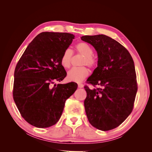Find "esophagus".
<instances>
[{"label":"esophagus","instance_id":"1","mask_svg":"<svg viewBox=\"0 0 152 152\" xmlns=\"http://www.w3.org/2000/svg\"><path fill=\"white\" fill-rule=\"evenodd\" d=\"M78 87H79V88H82V87H84V84L82 83H79L78 84Z\"/></svg>","mask_w":152,"mask_h":152}]
</instances>
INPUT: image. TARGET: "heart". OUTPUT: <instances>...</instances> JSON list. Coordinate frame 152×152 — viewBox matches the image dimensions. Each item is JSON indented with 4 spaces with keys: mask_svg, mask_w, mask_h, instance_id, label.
Returning a JSON list of instances; mask_svg holds the SVG:
<instances>
[{
    "mask_svg": "<svg viewBox=\"0 0 152 152\" xmlns=\"http://www.w3.org/2000/svg\"><path fill=\"white\" fill-rule=\"evenodd\" d=\"M75 50L78 53L83 55L84 58L81 61V65H87L90 68H94L97 64V60L94 57V50L90 45L85 42H80L75 45ZM73 52L70 49L64 50L60 59L61 65L65 68H70L71 65ZM89 70L86 66L74 67L68 72L67 79L72 82H79L83 80L89 75Z\"/></svg>",
    "mask_w": 152,
    "mask_h": 152,
    "instance_id": "b5f03b06",
    "label": "heart"
}]
</instances>
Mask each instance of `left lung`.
<instances>
[{
	"instance_id": "obj_1",
	"label": "left lung",
	"mask_w": 152,
	"mask_h": 152,
	"mask_svg": "<svg viewBox=\"0 0 152 152\" xmlns=\"http://www.w3.org/2000/svg\"><path fill=\"white\" fill-rule=\"evenodd\" d=\"M98 53V66L84 86V107L89 123L98 129L112 130L119 126L132 111L137 91L134 63L128 50L105 35H84Z\"/></svg>"
}]
</instances>
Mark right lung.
Segmentation results:
<instances>
[{
  "instance_id": "add662e5",
  "label": "right lung",
  "mask_w": 152,
  "mask_h": 152,
  "mask_svg": "<svg viewBox=\"0 0 152 152\" xmlns=\"http://www.w3.org/2000/svg\"><path fill=\"white\" fill-rule=\"evenodd\" d=\"M75 36L68 33L42 32L25 49L15 70L13 99L21 115L31 125L46 128L60 118L66 100L77 84H52L66 76L60 59Z\"/></svg>"
}]
</instances>
